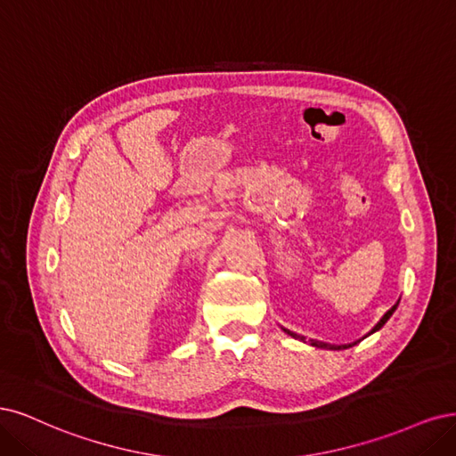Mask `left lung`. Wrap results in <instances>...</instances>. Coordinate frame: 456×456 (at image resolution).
Masks as SVG:
<instances>
[{"label":"left lung","mask_w":456,"mask_h":456,"mask_svg":"<svg viewBox=\"0 0 456 456\" xmlns=\"http://www.w3.org/2000/svg\"><path fill=\"white\" fill-rule=\"evenodd\" d=\"M398 303H400V301H398ZM398 303H395V305H394V306L390 308V311H388V313H387V314H385L383 318H380V320L377 322V326H375V328H373V330H371L370 333H367V335H371V333L379 331L380 328H383V326L387 324V322H388V318H390V316L394 314V311H395V308H398ZM284 331H286V333H289L291 337H296V339H301V341H305V337H301V335H297V333H291V331H288V330H284ZM367 335H365V337H367ZM360 341H362V339H360ZM311 345H313V346H320V348H330V350H341V348H348V346H352V345H356V343H352V345H339V346H335V345H328V343H320V341H314V339H313V341H311Z\"/></svg>","instance_id":"8db88e82"}]
</instances>
